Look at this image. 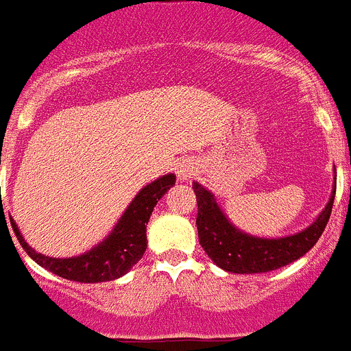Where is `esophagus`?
<instances>
[{
  "label": "esophagus",
  "mask_w": 351,
  "mask_h": 351,
  "mask_svg": "<svg viewBox=\"0 0 351 351\" xmlns=\"http://www.w3.org/2000/svg\"><path fill=\"white\" fill-rule=\"evenodd\" d=\"M193 172H195V167H193V163H189V162L179 163V167H178V176H179V178H181V179L191 178Z\"/></svg>",
  "instance_id": "1"
}]
</instances>
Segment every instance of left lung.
Masks as SVG:
<instances>
[{"label": "left lung", "instance_id": "1", "mask_svg": "<svg viewBox=\"0 0 351 351\" xmlns=\"http://www.w3.org/2000/svg\"><path fill=\"white\" fill-rule=\"evenodd\" d=\"M193 189L198 204L197 228L200 245L219 268L242 275L271 271L304 256L326 230L332 210L334 195H336V186H334L332 197L327 207L306 230L284 239L268 240L250 237L237 230L217 207L210 191H207L198 182H193Z\"/></svg>", "mask_w": 351, "mask_h": 351}]
</instances>
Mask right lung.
<instances>
[{
    "instance_id": "1",
    "label": "right lung",
    "mask_w": 351,
    "mask_h": 351,
    "mask_svg": "<svg viewBox=\"0 0 351 351\" xmlns=\"http://www.w3.org/2000/svg\"><path fill=\"white\" fill-rule=\"evenodd\" d=\"M173 184H176V176L167 173L141 189L108 239L90 252L78 257L56 259V257H47L43 254L34 252L24 242V237L14 221H12V228L17 234L22 249L29 254L33 261L47 268L48 271L56 273L67 280L82 282V284L114 280L125 275L132 266L137 265L143 254L146 252V224L149 221L151 212Z\"/></svg>"
}]
</instances>
